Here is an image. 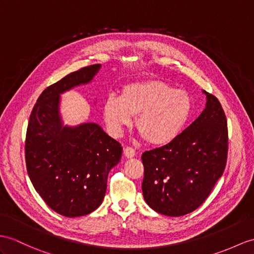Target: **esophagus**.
Segmentation results:
<instances>
[{"label":"esophagus","mask_w":254,"mask_h":254,"mask_svg":"<svg viewBox=\"0 0 254 254\" xmlns=\"http://www.w3.org/2000/svg\"><path fill=\"white\" fill-rule=\"evenodd\" d=\"M124 154H125V156L127 158H131L135 155V150L131 146H126L124 148Z\"/></svg>","instance_id":"34e87169"}]
</instances>
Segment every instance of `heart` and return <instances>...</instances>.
<instances>
[{"mask_svg": "<svg viewBox=\"0 0 254 254\" xmlns=\"http://www.w3.org/2000/svg\"><path fill=\"white\" fill-rule=\"evenodd\" d=\"M193 110L187 90L174 89L160 79H146L124 86L120 98L109 95L102 104V117L113 135L131 125L152 145L162 146L178 138Z\"/></svg>", "mask_w": 254, "mask_h": 254, "instance_id": "b5f03b06", "label": "heart"}]
</instances>
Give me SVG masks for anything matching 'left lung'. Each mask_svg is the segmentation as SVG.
<instances>
[{
  "instance_id": "1",
  "label": "left lung",
  "mask_w": 254,
  "mask_h": 254,
  "mask_svg": "<svg viewBox=\"0 0 254 254\" xmlns=\"http://www.w3.org/2000/svg\"><path fill=\"white\" fill-rule=\"evenodd\" d=\"M206 109L170 143L142 154V191L156 212L181 216L193 212L222 177L228 152L226 116L215 96Z\"/></svg>"
}]
</instances>
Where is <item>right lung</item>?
<instances>
[{
    "label": "right lung",
    "instance_id": "right-lung-1",
    "mask_svg": "<svg viewBox=\"0 0 254 254\" xmlns=\"http://www.w3.org/2000/svg\"><path fill=\"white\" fill-rule=\"evenodd\" d=\"M100 64L67 74L42 92L31 112L24 154L35 190L49 208L74 218L89 214L104 198L108 175L123 153L120 142L94 123L63 127L59 95L90 82Z\"/></svg>",
    "mask_w": 254,
    "mask_h": 254
}]
</instances>
